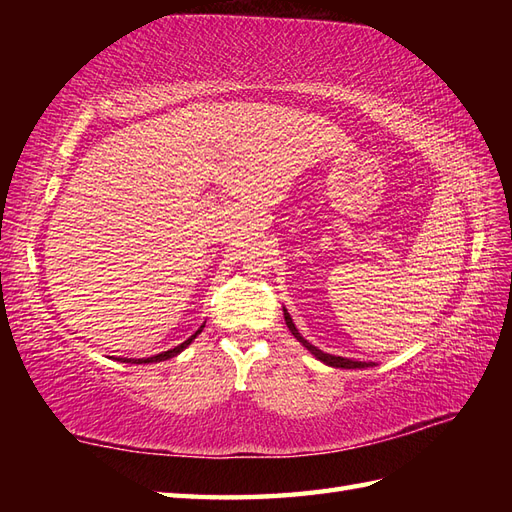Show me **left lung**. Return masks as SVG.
<instances>
[{
  "mask_svg": "<svg viewBox=\"0 0 512 512\" xmlns=\"http://www.w3.org/2000/svg\"><path fill=\"white\" fill-rule=\"evenodd\" d=\"M284 319H286V325H288V330L292 332V336H295V339L306 347V350L317 358V361H321V363H325V365H330V367H341V369H365V367H372L374 363H365V361H354V358H343V356H334V354H325L323 350H319L317 345H312V343H308L306 339H303V336L299 334V330H297V325L292 323V317H290V312L284 308Z\"/></svg>",
  "mask_w": 512,
  "mask_h": 512,
  "instance_id": "left-lung-1",
  "label": "left lung"
}]
</instances>
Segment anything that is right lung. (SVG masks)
Returning a JSON list of instances; mask_svg holds the SVG:
<instances>
[{"label": "right lung", "mask_w": 512, "mask_h": 512, "mask_svg": "<svg viewBox=\"0 0 512 512\" xmlns=\"http://www.w3.org/2000/svg\"><path fill=\"white\" fill-rule=\"evenodd\" d=\"M202 328L204 325H200L198 328V332L195 334H191L187 341L184 343H180V345H176L173 347V350H167V352H162V354H156V356H149V358H123V363H134V365H143V363H160V361H167V358H173V356H178L182 350H187V347L193 343V339L195 336H198L200 332H202Z\"/></svg>", "instance_id": "1"}]
</instances>
